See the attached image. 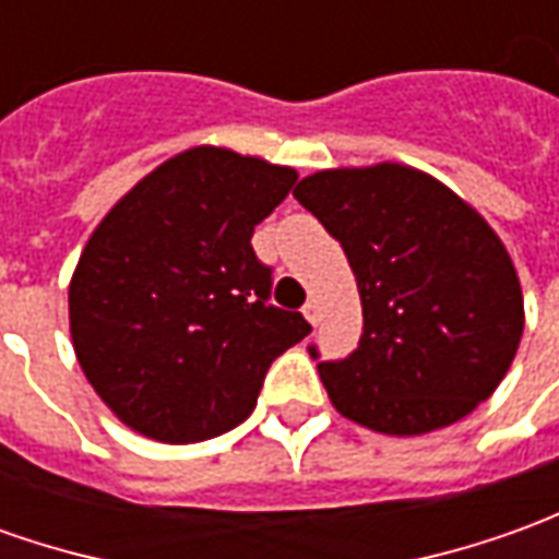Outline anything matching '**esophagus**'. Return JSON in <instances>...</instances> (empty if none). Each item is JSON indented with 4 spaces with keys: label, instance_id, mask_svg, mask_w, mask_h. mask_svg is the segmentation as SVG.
<instances>
[{
    "label": "esophagus",
    "instance_id": "obj_1",
    "mask_svg": "<svg viewBox=\"0 0 559 559\" xmlns=\"http://www.w3.org/2000/svg\"><path fill=\"white\" fill-rule=\"evenodd\" d=\"M302 314H306V321H309L311 328H318V321H321V309H318V302H306V306H302Z\"/></svg>",
    "mask_w": 559,
    "mask_h": 559
}]
</instances>
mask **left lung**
Segmentation results:
<instances>
[{"mask_svg": "<svg viewBox=\"0 0 559 559\" xmlns=\"http://www.w3.org/2000/svg\"><path fill=\"white\" fill-rule=\"evenodd\" d=\"M294 199L343 245L364 306L358 348L318 364L333 407L404 438L465 419L499 389L523 336V294L484 216L391 162L318 170Z\"/></svg>", "mask_w": 559, "mask_h": 559, "instance_id": "obj_1", "label": "left lung"}]
</instances>
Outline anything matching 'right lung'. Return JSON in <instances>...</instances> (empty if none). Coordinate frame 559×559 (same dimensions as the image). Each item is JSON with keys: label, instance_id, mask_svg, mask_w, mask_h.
Segmentation results:
<instances>
[{"label": "right lung", "instance_id": "right-lung-1", "mask_svg": "<svg viewBox=\"0 0 559 559\" xmlns=\"http://www.w3.org/2000/svg\"><path fill=\"white\" fill-rule=\"evenodd\" d=\"M296 170L195 146L146 174L104 216L70 284L75 358L121 423L199 443L245 423L272 360L311 333L269 302L253 229Z\"/></svg>", "mask_w": 559, "mask_h": 559}]
</instances>
